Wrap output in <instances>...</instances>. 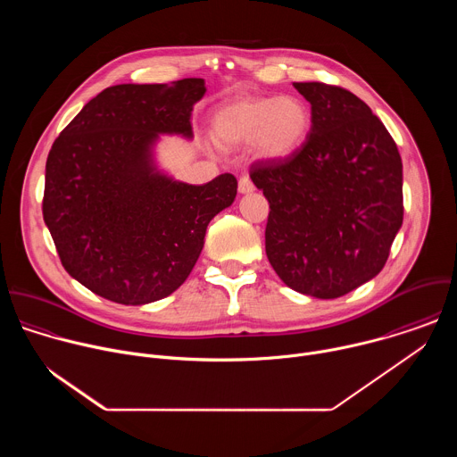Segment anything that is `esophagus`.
I'll use <instances>...</instances> for the list:
<instances>
[{"label":"esophagus","instance_id":"1","mask_svg":"<svg viewBox=\"0 0 457 457\" xmlns=\"http://www.w3.org/2000/svg\"><path fill=\"white\" fill-rule=\"evenodd\" d=\"M254 189V184L251 182V179L247 175H242L238 180V191L240 193H251Z\"/></svg>","mask_w":457,"mask_h":457}]
</instances>
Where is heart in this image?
I'll return each instance as SVG.
<instances>
[{"instance_id":"heart-1","label":"heart","mask_w":457,"mask_h":457,"mask_svg":"<svg viewBox=\"0 0 457 457\" xmlns=\"http://www.w3.org/2000/svg\"><path fill=\"white\" fill-rule=\"evenodd\" d=\"M311 129V110L296 96H270L222 106L213 117L220 146L253 145L258 157L282 161L293 155Z\"/></svg>"}]
</instances>
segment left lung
Returning <instances> with one entry per match:
<instances>
[{"label": "left lung", "mask_w": 457, "mask_h": 457, "mask_svg": "<svg viewBox=\"0 0 457 457\" xmlns=\"http://www.w3.org/2000/svg\"><path fill=\"white\" fill-rule=\"evenodd\" d=\"M311 103L302 148L251 166L270 203L266 254L282 282L338 298L374 278L403 222L398 146L372 110L345 88L295 83Z\"/></svg>", "instance_id": "left-lung-1"}]
</instances>
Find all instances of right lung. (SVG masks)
I'll return each instance as SVG.
<instances>
[{
  "instance_id": "1",
  "label": "right lung",
  "mask_w": 457,
  "mask_h": 457,
  "mask_svg": "<svg viewBox=\"0 0 457 457\" xmlns=\"http://www.w3.org/2000/svg\"><path fill=\"white\" fill-rule=\"evenodd\" d=\"M204 79L115 85L54 141L45 170L43 219L62 268L92 293L122 305L179 289L204 247L212 219L237 197L222 173L193 186L157 168L159 136L193 137Z\"/></svg>"
}]
</instances>
